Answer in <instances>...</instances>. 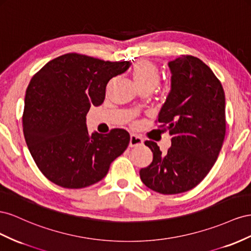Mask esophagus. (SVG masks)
I'll return each mask as SVG.
<instances>
[{
  "label": "esophagus",
  "instance_id": "esophagus-1",
  "mask_svg": "<svg viewBox=\"0 0 251 251\" xmlns=\"http://www.w3.org/2000/svg\"><path fill=\"white\" fill-rule=\"evenodd\" d=\"M143 145V140L141 137L137 134H131L130 135V141H129V147H138Z\"/></svg>",
  "mask_w": 251,
  "mask_h": 251
}]
</instances>
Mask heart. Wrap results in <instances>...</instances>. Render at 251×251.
<instances>
[{
  "label": "heart",
  "mask_w": 251,
  "mask_h": 251,
  "mask_svg": "<svg viewBox=\"0 0 251 251\" xmlns=\"http://www.w3.org/2000/svg\"><path fill=\"white\" fill-rule=\"evenodd\" d=\"M132 77L140 90L151 89L159 84L161 74L154 63L148 60L139 61L132 68Z\"/></svg>",
  "instance_id": "1"
}]
</instances>
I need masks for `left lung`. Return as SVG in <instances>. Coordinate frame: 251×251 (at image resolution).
<instances>
[{"label": "left lung", "mask_w": 251, "mask_h": 251, "mask_svg": "<svg viewBox=\"0 0 251 251\" xmlns=\"http://www.w3.org/2000/svg\"><path fill=\"white\" fill-rule=\"evenodd\" d=\"M168 66L171 90L156 122L169 131L171 147L162 153L155 142L145 141L153 159L140 176L153 191L176 195L201 183L218 159L226 132L225 94L212 70L196 56L181 55Z\"/></svg>", "instance_id": "8db88e82"}]
</instances>
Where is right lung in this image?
<instances>
[{
  "label": "right lung",
  "mask_w": 251,
  "mask_h": 251,
  "mask_svg": "<svg viewBox=\"0 0 251 251\" xmlns=\"http://www.w3.org/2000/svg\"><path fill=\"white\" fill-rule=\"evenodd\" d=\"M130 62H110L80 53L49 61L28 85L23 132L41 173L64 188L78 189L101 181L130 141L124 129L89 133L86 114L100 106L106 86Z\"/></svg>",
  "instance_id": "right-lung-1"
}]
</instances>
